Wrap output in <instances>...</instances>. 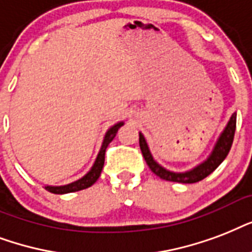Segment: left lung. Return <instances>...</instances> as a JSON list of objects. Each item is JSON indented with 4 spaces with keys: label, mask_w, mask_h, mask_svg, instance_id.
Returning <instances> with one entry per match:
<instances>
[{
    "label": "left lung",
    "mask_w": 252,
    "mask_h": 252,
    "mask_svg": "<svg viewBox=\"0 0 252 252\" xmlns=\"http://www.w3.org/2000/svg\"><path fill=\"white\" fill-rule=\"evenodd\" d=\"M235 126H237V114L234 113L229 122H227V125H226L225 130L222 131V134L218 138L217 143L214 146L213 153L210 154V157L204 163H201L200 165H197L196 168H193L192 171H188V172H171V171H167L161 165L158 164L157 161L154 160L153 155L150 153L147 143H146V139H144V136L142 134H139L140 151H142V155H143L144 160L148 164L150 169L157 176L167 181H175V183H183V184H193V183L201 181L202 179H205L206 176H209L210 173L213 172L214 169L217 168L218 165L225 160V158L227 157L230 148H231V144H233Z\"/></svg>",
    "instance_id": "obj_1"
}]
</instances>
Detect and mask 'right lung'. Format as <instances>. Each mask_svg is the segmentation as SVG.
Masks as SVG:
<instances>
[{"label":"right lung","instance_id":"obj_1","mask_svg":"<svg viewBox=\"0 0 252 252\" xmlns=\"http://www.w3.org/2000/svg\"><path fill=\"white\" fill-rule=\"evenodd\" d=\"M124 126V122H120V124L114 125L113 127H110L105 135L104 143L101 146V150H99L98 155H97V159H95L94 164L92 167V169L85 175L84 177H81L80 180L75 181V183H71L68 185H62V187H50L47 185L44 188L48 190V192L55 193V194H64V193H71V192H77V190H81V189L89 188L91 185H93L97 181V179L101 175V171H102V167H104L105 163V151L108 148L109 143L114 139V136L117 135V131L120 130V127Z\"/></svg>","mask_w":252,"mask_h":252}]
</instances>
